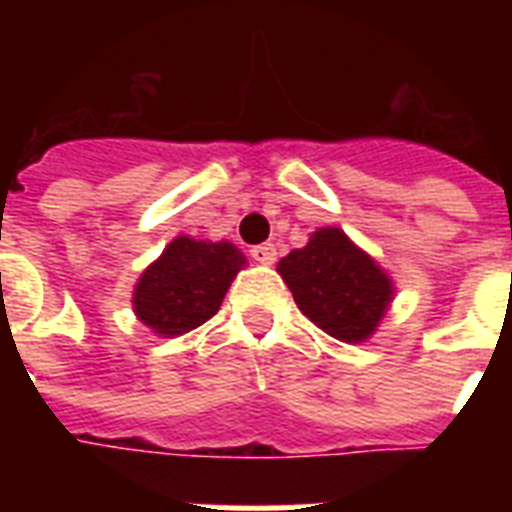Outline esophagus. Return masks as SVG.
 Returning <instances> with one entry per match:
<instances>
[{"label": "esophagus", "mask_w": 512, "mask_h": 512, "mask_svg": "<svg viewBox=\"0 0 512 512\" xmlns=\"http://www.w3.org/2000/svg\"><path fill=\"white\" fill-rule=\"evenodd\" d=\"M249 255L255 263H263V265H271L276 260V247L273 244H257V247L249 249Z\"/></svg>", "instance_id": "esophagus-1"}]
</instances>
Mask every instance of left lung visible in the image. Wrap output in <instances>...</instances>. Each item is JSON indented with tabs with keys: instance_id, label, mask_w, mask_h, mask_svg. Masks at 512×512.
I'll return each mask as SVG.
<instances>
[{
	"instance_id": "8db88e82",
	"label": "left lung",
	"mask_w": 512,
	"mask_h": 512,
	"mask_svg": "<svg viewBox=\"0 0 512 512\" xmlns=\"http://www.w3.org/2000/svg\"><path fill=\"white\" fill-rule=\"evenodd\" d=\"M279 273L303 316L342 342L372 335L393 295L380 265L337 228H321L308 247L292 249Z\"/></svg>"
}]
</instances>
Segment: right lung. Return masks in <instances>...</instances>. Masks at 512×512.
Returning a JSON list of instances; mask_svg holds the SVG:
<instances>
[{
    "instance_id": "right-lung-1",
    "label": "right lung",
    "mask_w": 512,
    "mask_h": 512,
    "mask_svg": "<svg viewBox=\"0 0 512 512\" xmlns=\"http://www.w3.org/2000/svg\"><path fill=\"white\" fill-rule=\"evenodd\" d=\"M244 263V255L228 241L215 244L180 236L140 276L132 297L135 313L156 335H185L220 311Z\"/></svg>"
}]
</instances>
